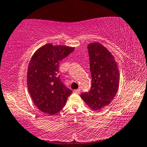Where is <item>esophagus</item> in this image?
I'll use <instances>...</instances> for the list:
<instances>
[{
    "label": "esophagus",
    "mask_w": 147,
    "mask_h": 147,
    "mask_svg": "<svg viewBox=\"0 0 147 147\" xmlns=\"http://www.w3.org/2000/svg\"><path fill=\"white\" fill-rule=\"evenodd\" d=\"M80 89H77V90H74V92H75V93L76 94H79L80 93Z\"/></svg>",
    "instance_id": "esophagus-1"
}]
</instances>
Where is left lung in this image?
<instances>
[{
	"label": "left lung",
	"instance_id": "left-lung-1",
	"mask_svg": "<svg viewBox=\"0 0 147 147\" xmlns=\"http://www.w3.org/2000/svg\"><path fill=\"white\" fill-rule=\"evenodd\" d=\"M88 53L92 76L90 91L80 97L93 110L109 105L116 95L119 84L117 63L109 51L98 42L89 44Z\"/></svg>",
	"mask_w": 147,
	"mask_h": 147
}]
</instances>
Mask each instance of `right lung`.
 <instances>
[{"mask_svg": "<svg viewBox=\"0 0 147 147\" xmlns=\"http://www.w3.org/2000/svg\"><path fill=\"white\" fill-rule=\"evenodd\" d=\"M74 48L48 44L34 53L28 69V92L34 105L44 113L53 115L65 106L72 90L59 75V63Z\"/></svg>", "mask_w": 147, "mask_h": 147, "instance_id": "1", "label": "right lung"}]
</instances>
